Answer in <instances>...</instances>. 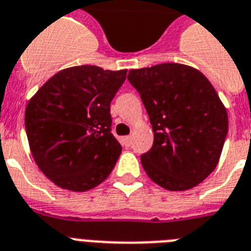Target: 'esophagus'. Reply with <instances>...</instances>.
<instances>
[{"mask_svg": "<svg viewBox=\"0 0 251 251\" xmlns=\"http://www.w3.org/2000/svg\"><path fill=\"white\" fill-rule=\"evenodd\" d=\"M122 143L125 144L126 147H130V144H131V136H124L122 138Z\"/></svg>", "mask_w": 251, "mask_h": 251, "instance_id": "esophagus-1", "label": "esophagus"}]
</instances>
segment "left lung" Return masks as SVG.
I'll use <instances>...</instances> for the list:
<instances>
[{
  "label": "left lung",
  "instance_id": "left-lung-1",
  "mask_svg": "<svg viewBox=\"0 0 251 251\" xmlns=\"http://www.w3.org/2000/svg\"><path fill=\"white\" fill-rule=\"evenodd\" d=\"M153 130V146L140 156L147 175L169 191L200 184L217 166L228 132V117L202 73L178 63L131 69Z\"/></svg>",
  "mask_w": 251,
  "mask_h": 251
}]
</instances>
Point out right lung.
<instances>
[{
    "instance_id": "right-lung-1",
    "label": "right lung",
    "mask_w": 251,
    "mask_h": 251,
    "mask_svg": "<svg viewBox=\"0 0 251 251\" xmlns=\"http://www.w3.org/2000/svg\"><path fill=\"white\" fill-rule=\"evenodd\" d=\"M127 69L97 66L63 69L25 109V131L41 172L62 188L83 192L115 168L122 147L112 134L111 101Z\"/></svg>"
}]
</instances>
